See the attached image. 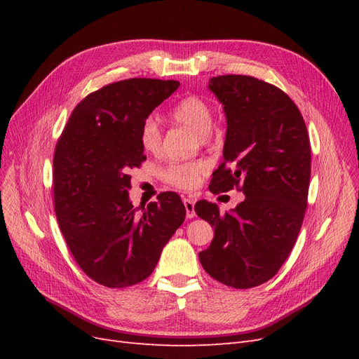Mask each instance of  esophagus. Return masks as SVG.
<instances>
[{
	"mask_svg": "<svg viewBox=\"0 0 359 359\" xmlns=\"http://www.w3.org/2000/svg\"><path fill=\"white\" fill-rule=\"evenodd\" d=\"M184 206H186L187 219H193V217L196 215V212H194V201L190 198H186L184 199Z\"/></svg>",
	"mask_w": 359,
	"mask_h": 359,
	"instance_id": "esophagus-1",
	"label": "esophagus"
}]
</instances>
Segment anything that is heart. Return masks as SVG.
I'll return each instance as SVG.
<instances>
[{
	"label": "heart",
	"instance_id": "1",
	"mask_svg": "<svg viewBox=\"0 0 359 359\" xmlns=\"http://www.w3.org/2000/svg\"><path fill=\"white\" fill-rule=\"evenodd\" d=\"M169 116L173 123L186 126L198 133L201 142L208 145L212 142V107L210 103L201 99L198 95H189L186 99L180 100L172 107ZM140 145L149 153H157L161 147L163 130L158 119L154 116H148L140 127ZM210 169L208 161L194 160L186 163H172V165L161 169L160 178L169 186L189 190L198 182L203 173Z\"/></svg>",
	"mask_w": 359,
	"mask_h": 359
}]
</instances>
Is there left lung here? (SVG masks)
<instances>
[{"instance_id": "left-lung-1", "label": "left lung", "mask_w": 359, "mask_h": 359, "mask_svg": "<svg viewBox=\"0 0 359 359\" xmlns=\"http://www.w3.org/2000/svg\"><path fill=\"white\" fill-rule=\"evenodd\" d=\"M208 88L226 114L223 163L210 191L245 194L231 212L199 201L194 211L214 227L199 253L203 269L220 283L250 289L273 278L290 255L307 208L311 149L306 123L290 97L244 74L211 78Z\"/></svg>"}]
</instances>
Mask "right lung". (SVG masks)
Masks as SVG:
<instances>
[{"label": "right lung", "mask_w": 359, "mask_h": 359, "mask_svg": "<svg viewBox=\"0 0 359 359\" xmlns=\"http://www.w3.org/2000/svg\"><path fill=\"white\" fill-rule=\"evenodd\" d=\"M178 81L133 78L88 94L74 107L53 154V203L61 233L83 273L106 287L133 286L153 273L186 219L177 193L137 212L130 170L145 160L140 127Z\"/></svg>", "instance_id": "obj_1"}]
</instances>
